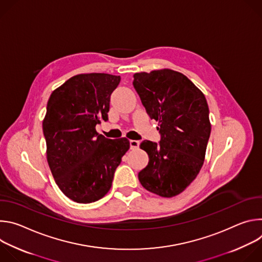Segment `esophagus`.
Instances as JSON below:
<instances>
[{
    "mask_svg": "<svg viewBox=\"0 0 262 262\" xmlns=\"http://www.w3.org/2000/svg\"><path fill=\"white\" fill-rule=\"evenodd\" d=\"M129 144H130V149H138L139 148V146H140V141H137V140H130V142H129Z\"/></svg>",
    "mask_w": 262,
    "mask_h": 262,
    "instance_id": "obj_1",
    "label": "esophagus"
}]
</instances>
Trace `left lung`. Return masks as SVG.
<instances>
[{"label":"left lung","instance_id":"left-lung-1","mask_svg":"<svg viewBox=\"0 0 262 262\" xmlns=\"http://www.w3.org/2000/svg\"><path fill=\"white\" fill-rule=\"evenodd\" d=\"M133 84L161 134L159 144L146 140L140 145L149 162L139 180L149 192L174 197L188 188L204 163L211 129L206 98L184 74L168 68L137 72Z\"/></svg>","mask_w":262,"mask_h":262}]
</instances>
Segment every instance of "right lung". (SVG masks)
<instances>
[{"label":"right lung","instance_id":"obj_1","mask_svg":"<svg viewBox=\"0 0 262 262\" xmlns=\"http://www.w3.org/2000/svg\"><path fill=\"white\" fill-rule=\"evenodd\" d=\"M120 83L108 73L77 74L51 94L42 122L47 159L62 193L78 203L101 199L129 149L126 138L106 139L96 124L107 120L110 97Z\"/></svg>","mask_w":262,"mask_h":262}]
</instances>
